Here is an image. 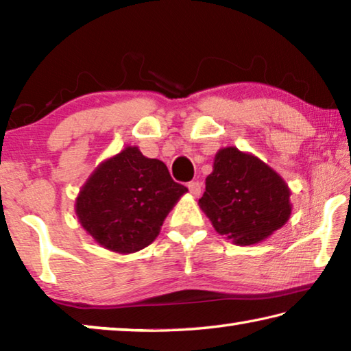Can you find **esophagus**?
Returning a JSON list of instances; mask_svg holds the SVG:
<instances>
[{
  "label": "esophagus",
  "instance_id": "esophagus-1",
  "mask_svg": "<svg viewBox=\"0 0 351 351\" xmlns=\"http://www.w3.org/2000/svg\"><path fill=\"white\" fill-rule=\"evenodd\" d=\"M187 187H189L190 193H192L193 197H199V195H201V182H198V181H190V182L187 184Z\"/></svg>",
  "mask_w": 351,
  "mask_h": 351
}]
</instances>
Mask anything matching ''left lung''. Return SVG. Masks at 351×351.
Wrapping results in <instances>:
<instances>
[{
    "mask_svg": "<svg viewBox=\"0 0 351 351\" xmlns=\"http://www.w3.org/2000/svg\"><path fill=\"white\" fill-rule=\"evenodd\" d=\"M289 187L269 165L235 147L215 154L199 207L218 234L249 246L268 239L291 215Z\"/></svg>",
    "mask_w": 351,
    "mask_h": 351,
    "instance_id": "8db88e82",
    "label": "left lung"
}]
</instances>
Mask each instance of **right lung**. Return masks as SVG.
Wrapping results in <instances>:
<instances>
[{
  "instance_id": "obj_1",
  "label": "right lung",
  "mask_w": 351,
  "mask_h": 351,
  "mask_svg": "<svg viewBox=\"0 0 351 351\" xmlns=\"http://www.w3.org/2000/svg\"><path fill=\"white\" fill-rule=\"evenodd\" d=\"M187 187L167 165L127 147L88 178L75 199V215L100 246L119 254L147 247Z\"/></svg>"
}]
</instances>
